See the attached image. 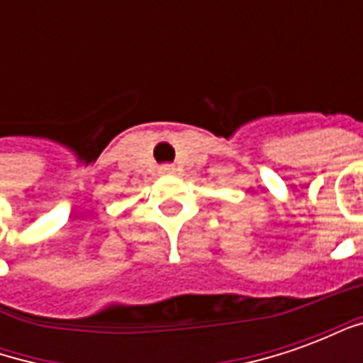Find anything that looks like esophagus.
<instances>
[{
	"mask_svg": "<svg viewBox=\"0 0 363 363\" xmlns=\"http://www.w3.org/2000/svg\"><path fill=\"white\" fill-rule=\"evenodd\" d=\"M159 173H161V174H173L174 167L173 165H161V167H159Z\"/></svg>",
	"mask_w": 363,
	"mask_h": 363,
	"instance_id": "esophagus-1",
	"label": "esophagus"
}]
</instances>
